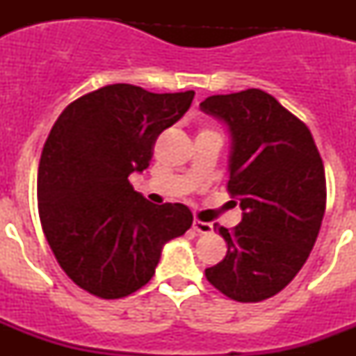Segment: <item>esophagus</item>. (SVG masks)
<instances>
[{"mask_svg":"<svg viewBox=\"0 0 356 356\" xmlns=\"http://www.w3.org/2000/svg\"><path fill=\"white\" fill-rule=\"evenodd\" d=\"M193 228L196 229L197 234H201V235H207V234H212L213 226L210 225V222L200 221V219H194V222H193Z\"/></svg>","mask_w":356,"mask_h":356,"instance_id":"1","label":"esophagus"}]
</instances>
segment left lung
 <instances>
[{"instance_id":"8db88e82","label":"left lung","mask_w":356,"mask_h":356,"mask_svg":"<svg viewBox=\"0 0 356 356\" xmlns=\"http://www.w3.org/2000/svg\"><path fill=\"white\" fill-rule=\"evenodd\" d=\"M200 108L232 135L228 193L242 221L213 225L226 257L207 280L241 303H257L292 282L316 244L326 209L325 165L303 121L271 94L248 89L207 97Z\"/></svg>"}]
</instances>
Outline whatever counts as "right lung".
I'll return each instance as SVG.
<instances>
[{
    "label": "right lung",
    "instance_id": "obj_1",
    "mask_svg": "<svg viewBox=\"0 0 356 356\" xmlns=\"http://www.w3.org/2000/svg\"><path fill=\"white\" fill-rule=\"evenodd\" d=\"M193 97L194 90L106 85L78 97L53 124L37 175L40 225L56 262L83 291L103 300L139 291L163 244L193 225L187 207L153 205L128 181L149 165L156 137Z\"/></svg>",
    "mask_w": 356,
    "mask_h": 356
}]
</instances>
